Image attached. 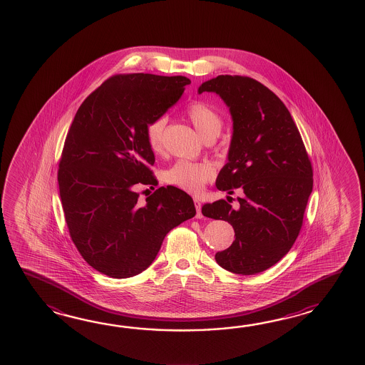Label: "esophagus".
<instances>
[{"mask_svg": "<svg viewBox=\"0 0 365 365\" xmlns=\"http://www.w3.org/2000/svg\"><path fill=\"white\" fill-rule=\"evenodd\" d=\"M194 206H195V210H197V215H195V217H198V219H201V217H203L201 211V201H200V200H194Z\"/></svg>", "mask_w": 365, "mask_h": 365, "instance_id": "34e87169", "label": "esophagus"}]
</instances>
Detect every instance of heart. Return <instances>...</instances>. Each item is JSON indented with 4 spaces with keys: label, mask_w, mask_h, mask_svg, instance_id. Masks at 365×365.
I'll list each match as a JSON object with an SVG mask.
<instances>
[{
    "label": "heart",
    "mask_w": 365,
    "mask_h": 365,
    "mask_svg": "<svg viewBox=\"0 0 365 365\" xmlns=\"http://www.w3.org/2000/svg\"><path fill=\"white\" fill-rule=\"evenodd\" d=\"M185 115L202 138H206L209 135H217L222 129V118L219 113L203 101H192L186 107ZM164 128V117L153 120L146 126L148 148L155 154L163 151ZM212 178L214 168L210 164L194 163L184 159L172 164L163 173V180L168 185L176 186L189 193H200Z\"/></svg>",
    "instance_id": "heart-1"
}]
</instances>
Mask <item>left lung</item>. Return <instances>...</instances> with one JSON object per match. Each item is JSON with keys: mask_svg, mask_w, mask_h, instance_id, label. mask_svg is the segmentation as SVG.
I'll use <instances>...</instances> for the list:
<instances>
[{"mask_svg": "<svg viewBox=\"0 0 365 365\" xmlns=\"http://www.w3.org/2000/svg\"><path fill=\"white\" fill-rule=\"evenodd\" d=\"M215 93L230 108L233 133L219 190L242 198L235 210L225 200L206 203L202 214L232 225V245L215 255L233 274L253 275L277 264L292 248L313 189V170L302 135L283 101L256 79L217 76L198 93Z\"/></svg>", "mask_w": 365, "mask_h": 365, "instance_id": "obj_1", "label": "left lung"}]
</instances>
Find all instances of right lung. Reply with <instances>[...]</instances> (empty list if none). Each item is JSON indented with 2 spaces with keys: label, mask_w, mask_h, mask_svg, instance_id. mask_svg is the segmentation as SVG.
<instances>
[{
  "label": "right lung",
  "mask_w": 365,
  "mask_h": 365,
  "mask_svg": "<svg viewBox=\"0 0 365 365\" xmlns=\"http://www.w3.org/2000/svg\"><path fill=\"white\" fill-rule=\"evenodd\" d=\"M190 81L117 74L78 108L58 164L70 237L86 262L110 278H130L155 259L165 235L195 215L192 197L159 187L140 201L138 185H158L146 126L176 104Z\"/></svg>",
  "instance_id": "obj_1"
}]
</instances>
